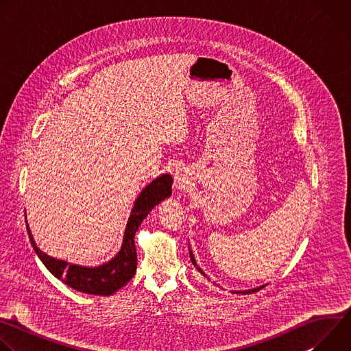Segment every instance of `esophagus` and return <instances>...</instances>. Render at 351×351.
<instances>
[{
	"mask_svg": "<svg viewBox=\"0 0 351 351\" xmlns=\"http://www.w3.org/2000/svg\"><path fill=\"white\" fill-rule=\"evenodd\" d=\"M187 184V178L184 175V172L182 169L176 171L175 173V189L179 191V190H183Z\"/></svg>",
	"mask_w": 351,
	"mask_h": 351,
	"instance_id": "1",
	"label": "esophagus"
}]
</instances>
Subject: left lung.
<instances>
[{
  "label": "left lung",
  "instance_id": "obj_1",
  "mask_svg": "<svg viewBox=\"0 0 351 351\" xmlns=\"http://www.w3.org/2000/svg\"><path fill=\"white\" fill-rule=\"evenodd\" d=\"M189 250H190V247H189ZM190 260H191V263H193V265L198 269V272L202 274V275H204L206 278H207V275L203 272V269L199 268L198 265H197V263H195V260H194V256H193V252L190 250ZM210 279V278H208ZM267 285H263V286H258V287H254V289H248V290H232V293H236V294H250V293H254V291H258L260 289H263V287H265Z\"/></svg>",
  "mask_w": 351,
  "mask_h": 351
}]
</instances>
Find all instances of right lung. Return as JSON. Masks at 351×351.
Instances as JSON below:
<instances>
[{
    "label": "right lung",
    "mask_w": 351,
    "mask_h": 351,
    "mask_svg": "<svg viewBox=\"0 0 351 351\" xmlns=\"http://www.w3.org/2000/svg\"><path fill=\"white\" fill-rule=\"evenodd\" d=\"M172 176L169 173H162L140 191L125 228L121 250L108 263L97 267H83L47 256L36 245L26 221L29 239L36 254L49 272L72 289L87 294L111 295L133 278L137 267L134 247L136 232L149 211L172 194Z\"/></svg>",
    "instance_id": "obj_1"
}]
</instances>
